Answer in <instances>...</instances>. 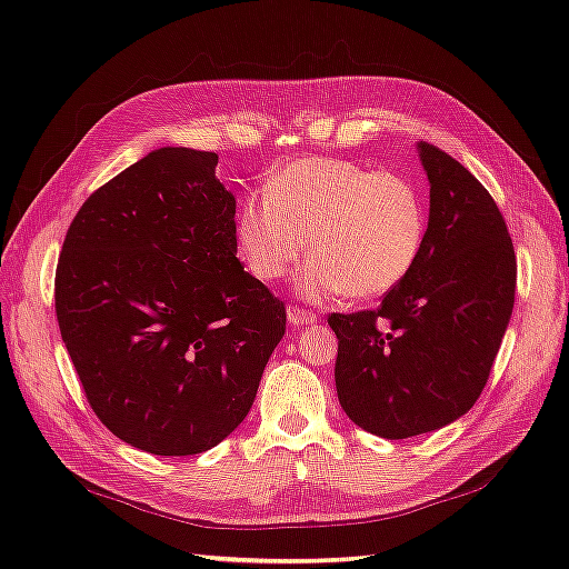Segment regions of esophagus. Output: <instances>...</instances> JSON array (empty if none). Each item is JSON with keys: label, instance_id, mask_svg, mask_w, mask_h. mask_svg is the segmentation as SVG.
<instances>
[{"label": "esophagus", "instance_id": "obj_1", "mask_svg": "<svg viewBox=\"0 0 569 569\" xmlns=\"http://www.w3.org/2000/svg\"><path fill=\"white\" fill-rule=\"evenodd\" d=\"M288 321H291L293 326H306V323L316 321V313L306 311V308H298V306H288Z\"/></svg>", "mask_w": 569, "mask_h": 569}]
</instances>
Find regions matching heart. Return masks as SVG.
Listing matches in <instances>:
<instances>
[{
    "mask_svg": "<svg viewBox=\"0 0 569 569\" xmlns=\"http://www.w3.org/2000/svg\"><path fill=\"white\" fill-rule=\"evenodd\" d=\"M427 240V203L397 170L341 158H301L276 170L238 210L248 271L278 281L311 253L301 288L369 301L397 288Z\"/></svg>",
    "mask_w": 569,
    "mask_h": 569,
    "instance_id": "b5f03b06",
    "label": "heart"
}]
</instances>
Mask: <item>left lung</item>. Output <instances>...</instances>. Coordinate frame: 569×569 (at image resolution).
Wrapping results in <instances>:
<instances>
[{
  "instance_id": "1",
  "label": "left lung",
  "mask_w": 569,
  "mask_h": 569,
  "mask_svg": "<svg viewBox=\"0 0 569 569\" xmlns=\"http://www.w3.org/2000/svg\"><path fill=\"white\" fill-rule=\"evenodd\" d=\"M419 152L431 206L417 266L379 308L329 316L341 407L383 439L427 435L475 407L517 288L512 236L489 190L431 142Z\"/></svg>"
}]
</instances>
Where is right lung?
<instances>
[{"mask_svg":"<svg viewBox=\"0 0 569 569\" xmlns=\"http://www.w3.org/2000/svg\"><path fill=\"white\" fill-rule=\"evenodd\" d=\"M216 166L150 152L84 200L57 261V323L94 417L158 457L223 441L286 333L283 301L236 258Z\"/></svg>","mask_w":569,"mask_h":569,"instance_id":"1","label":"right lung"}]
</instances>
